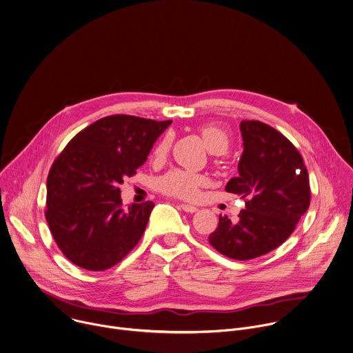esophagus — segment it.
Here are the masks:
<instances>
[{
    "instance_id": "obj_1",
    "label": "esophagus",
    "mask_w": 353,
    "mask_h": 353,
    "mask_svg": "<svg viewBox=\"0 0 353 353\" xmlns=\"http://www.w3.org/2000/svg\"><path fill=\"white\" fill-rule=\"evenodd\" d=\"M180 209L184 210V212H187V213H195V212H198V208H196V206L185 205V203H181V205H180Z\"/></svg>"
}]
</instances>
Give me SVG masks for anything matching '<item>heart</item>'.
Returning <instances> with one entry per match:
<instances>
[{
	"mask_svg": "<svg viewBox=\"0 0 353 353\" xmlns=\"http://www.w3.org/2000/svg\"><path fill=\"white\" fill-rule=\"evenodd\" d=\"M201 134L208 148L213 154H224L230 147L228 134L214 125H206L201 129ZM170 136H165L155 148V157L163 158L170 147ZM206 183L205 177L185 170H173L165 174L159 181V188L172 196L183 199H195L199 194V188Z\"/></svg>",
	"mask_w": 353,
	"mask_h": 353,
	"instance_id": "obj_1",
	"label": "heart"
}]
</instances>
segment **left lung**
<instances>
[{
	"label": "left lung",
	"mask_w": 353,
	"mask_h": 353,
	"mask_svg": "<svg viewBox=\"0 0 353 353\" xmlns=\"http://www.w3.org/2000/svg\"><path fill=\"white\" fill-rule=\"evenodd\" d=\"M243 152L238 177L225 191L246 199L239 220L219 219L209 243L234 260H252L281 246L311 202L310 177L297 148L276 129L260 121H242Z\"/></svg>",
	"instance_id": "obj_1"
}]
</instances>
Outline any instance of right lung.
<instances>
[{
  "label": "right lung",
  "instance_id": "1",
  "mask_svg": "<svg viewBox=\"0 0 353 353\" xmlns=\"http://www.w3.org/2000/svg\"><path fill=\"white\" fill-rule=\"evenodd\" d=\"M170 123L105 117L81 130L56 158L46 180L45 217L71 263L104 271L139 243L155 205L132 203L123 209L118 187L147 161Z\"/></svg>",
  "mask_w": 353,
  "mask_h": 353
}]
</instances>
